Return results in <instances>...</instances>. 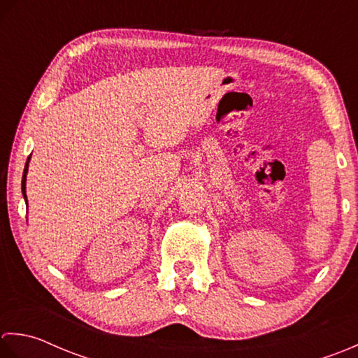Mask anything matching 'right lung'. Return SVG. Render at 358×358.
Returning a JSON list of instances; mask_svg holds the SVG:
<instances>
[{"mask_svg": "<svg viewBox=\"0 0 358 358\" xmlns=\"http://www.w3.org/2000/svg\"><path fill=\"white\" fill-rule=\"evenodd\" d=\"M29 160H31V156L27 157V162H26V166H24V173H23V180H21V192H23L26 203H27V196H26V176H27V170H29Z\"/></svg>", "mask_w": 358, "mask_h": 358, "instance_id": "obj_1", "label": "right lung"}]
</instances>
